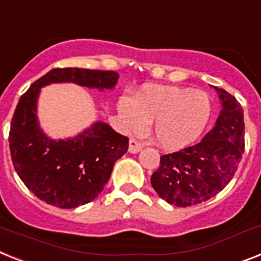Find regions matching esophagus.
<instances>
[{"mask_svg": "<svg viewBox=\"0 0 261 261\" xmlns=\"http://www.w3.org/2000/svg\"><path fill=\"white\" fill-rule=\"evenodd\" d=\"M142 147L143 146L139 143L138 141H135V139H130V145H128V151L133 152V154H137V152H139L142 150Z\"/></svg>", "mask_w": 261, "mask_h": 261, "instance_id": "34e87169", "label": "esophagus"}]
</instances>
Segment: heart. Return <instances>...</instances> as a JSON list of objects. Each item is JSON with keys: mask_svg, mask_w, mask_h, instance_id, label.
Wrapping results in <instances>:
<instances>
[{"mask_svg": "<svg viewBox=\"0 0 261 261\" xmlns=\"http://www.w3.org/2000/svg\"><path fill=\"white\" fill-rule=\"evenodd\" d=\"M205 92L177 86H145L134 99L122 96L118 112L126 128L142 133L152 123V137L165 149H179L200 137L211 118Z\"/></svg>", "mask_w": 261, "mask_h": 261, "instance_id": "1", "label": "heart"}]
</instances>
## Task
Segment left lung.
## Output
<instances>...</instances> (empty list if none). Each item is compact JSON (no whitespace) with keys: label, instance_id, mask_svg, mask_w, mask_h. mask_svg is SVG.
<instances>
[{"label":"left lung","instance_id":"left-lung-1","mask_svg":"<svg viewBox=\"0 0 261 261\" xmlns=\"http://www.w3.org/2000/svg\"><path fill=\"white\" fill-rule=\"evenodd\" d=\"M215 90L221 111L215 127L197 145L161 156L151 185L158 196L175 206H192L221 192L233 178L244 152V115L236 97Z\"/></svg>","mask_w":261,"mask_h":261}]
</instances>
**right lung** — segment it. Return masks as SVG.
Segmentation results:
<instances>
[{
  "instance_id": "obj_1",
  "label": "right lung",
  "mask_w": 261,
  "mask_h": 261,
  "mask_svg": "<svg viewBox=\"0 0 261 261\" xmlns=\"http://www.w3.org/2000/svg\"><path fill=\"white\" fill-rule=\"evenodd\" d=\"M118 79L115 71L55 68L20 97L10 123L12 161L21 181L46 204L72 209L94 201L116 161L126 154L128 138L105 122H95L73 138L52 139L41 130L36 114L40 90L52 83L112 90Z\"/></svg>"
}]
</instances>
